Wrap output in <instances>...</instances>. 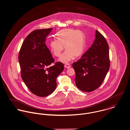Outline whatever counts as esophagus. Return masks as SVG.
Masks as SVG:
<instances>
[{
  "mask_svg": "<svg viewBox=\"0 0 130 130\" xmlns=\"http://www.w3.org/2000/svg\"><path fill=\"white\" fill-rule=\"evenodd\" d=\"M64 68H66L67 69H69V68H71V65L70 64H66L64 65Z\"/></svg>",
  "mask_w": 130,
  "mask_h": 130,
  "instance_id": "esophagus-1",
  "label": "esophagus"
}]
</instances>
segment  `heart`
<instances>
[{
  "instance_id": "obj_1",
  "label": "heart",
  "mask_w": 130,
  "mask_h": 130,
  "mask_svg": "<svg viewBox=\"0 0 130 130\" xmlns=\"http://www.w3.org/2000/svg\"><path fill=\"white\" fill-rule=\"evenodd\" d=\"M57 39L50 41V47L55 56L59 57L64 49L66 51L59 60L68 63L74 57L81 56L84 52L86 45V36L81 30L74 29H64L59 31Z\"/></svg>"
}]
</instances>
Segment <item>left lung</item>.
Segmentation results:
<instances>
[{
	"label": "left lung",
	"instance_id": "left-lung-1",
	"mask_svg": "<svg viewBox=\"0 0 130 130\" xmlns=\"http://www.w3.org/2000/svg\"><path fill=\"white\" fill-rule=\"evenodd\" d=\"M109 48L104 36L97 30L91 46L80 59L73 63L76 87L91 92L102 84L110 68Z\"/></svg>",
	"mask_w": 130,
	"mask_h": 130
}]
</instances>
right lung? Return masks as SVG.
<instances>
[{"instance_id":"obj_1","label":"right lung","mask_w":130,"mask_h":130,"mask_svg":"<svg viewBox=\"0 0 130 130\" xmlns=\"http://www.w3.org/2000/svg\"><path fill=\"white\" fill-rule=\"evenodd\" d=\"M52 28L37 29L25 38L19 53L21 78L30 92L44 97L56 90V77L64 69L62 63L55 61L45 44Z\"/></svg>"}]
</instances>
